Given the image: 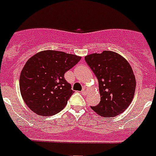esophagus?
Wrapping results in <instances>:
<instances>
[{"label":"esophagus","mask_w":156,"mask_h":156,"mask_svg":"<svg viewBox=\"0 0 156 156\" xmlns=\"http://www.w3.org/2000/svg\"><path fill=\"white\" fill-rule=\"evenodd\" d=\"M86 93H87V90H86V88H83L81 91V93L83 95H86Z\"/></svg>","instance_id":"34e87169"}]
</instances>
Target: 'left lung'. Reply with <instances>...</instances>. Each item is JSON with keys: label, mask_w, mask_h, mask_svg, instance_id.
<instances>
[{"label": "left lung", "mask_w": 156, "mask_h": 156, "mask_svg": "<svg viewBox=\"0 0 156 156\" xmlns=\"http://www.w3.org/2000/svg\"><path fill=\"white\" fill-rule=\"evenodd\" d=\"M98 80L101 101L91 106L101 116L109 118L120 114L131 103L136 80L129 63L120 55L104 51L84 58Z\"/></svg>", "instance_id": "left-lung-1"}]
</instances>
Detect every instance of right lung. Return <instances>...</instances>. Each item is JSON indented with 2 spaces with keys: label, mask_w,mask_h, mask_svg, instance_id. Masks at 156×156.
I'll list each match as a JSON object with an SVG mask.
<instances>
[{
  "label": "right lung",
  "mask_w": 156,
  "mask_h": 156,
  "mask_svg": "<svg viewBox=\"0 0 156 156\" xmlns=\"http://www.w3.org/2000/svg\"><path fill=\"white\" fill-rule=\"evenodd\" d=\"M80 58L51 50L38 52L29 58L19 80L21 94L27 106L41 116L59 113L74 93L64 79V73Z\"/></svg>",
  "instance_id": "add662e5"
}]
</instances>
